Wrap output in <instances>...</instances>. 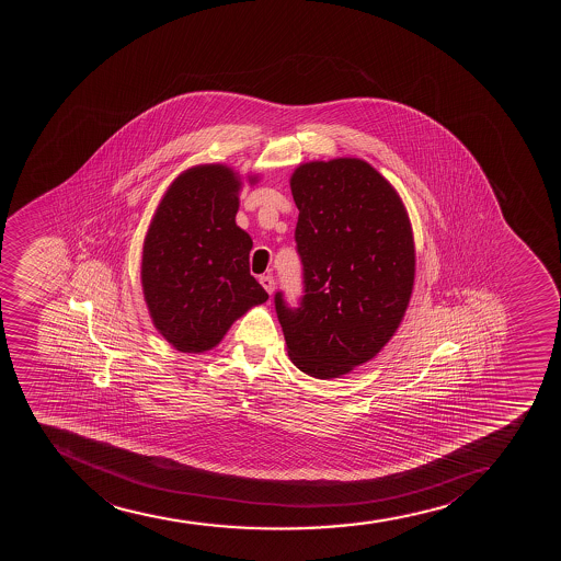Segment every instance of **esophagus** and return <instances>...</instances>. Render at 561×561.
<instances>
[{
    "instance_id": "obj_1",
    "label": "esophagus",
    "mask_w": 561,
    "mask_h": 561,
    "mask_svg": "<svg viewBox=\"0 0 561 561\" xmlns=\"http://www.w3.org/2000/svg\"><path fill=\"white\" fill-rule=\"evenodd\" d=\"M260 284L264 286V290L267 291V294H273L275 291V280H273V277H270V275H264V277H260Z\"/></svg>"
}]
</instances>
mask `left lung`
I'll return each instance as SVG.
<instances>
[{
	"instance_id": "1",
	"label": "left lung",
	"mask_w": 561,
	"mask_h": 561,
	"mask_svg": "<svg viewBox=\"0 0 561 561\" xmlns=\"http://www.w3.org/2000/svg\"><path fill=\"white\" fill-rule=\"evenodd\" d=\"M290 187L305 296L291 309L277 291L275 309L291 363L331 380L399 329L415 277L412 225L391 183L360 159L305 162Z\"/></svg>"
}]
</instances>
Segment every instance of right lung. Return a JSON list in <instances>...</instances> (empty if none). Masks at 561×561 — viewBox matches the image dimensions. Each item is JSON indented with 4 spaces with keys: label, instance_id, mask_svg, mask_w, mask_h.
<instances>
[{
    "label": "right lung",
    "instance_id": "add662e5",
    "mask_svg": "<svg viewBox=\"0 0 561 561\" xmlns=\"http://www.w3.org/2000/svg\"><path fill=\"white\" fill-rule=\"evenodd\" d=\"M239 188V175L225 164L188 168L149 225L144 299L157 331L183 354L215 348L238 318L270 297L249 270L251 236L236 225Z\"/></svg>",
    "mask_w": 561,
    "mask_h": 561
}]
</instances>
